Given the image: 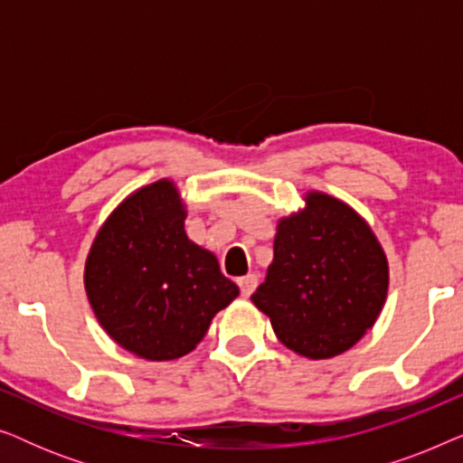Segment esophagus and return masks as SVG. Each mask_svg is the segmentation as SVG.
<instances>
[{
  "label": "esophagus",
  "mask_w": 463,
  "mask_h": 463,
  "mask_svg": "<svg viewBox=\"0 0 463 463\" xmlns=\"http://www.w3.org/2000/svg\"><path fill=\"white\" fill-rule=\"evenodd\" d=\"M257 282H259V278H257L255 274H249V276L240 278V280H238V284H240V293H242L244 297H250L252 290L257 288Z\"/></svg>",
  "instance_id": "1"
}]
</instances>
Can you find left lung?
I'll list each match as a JSON object with an SVG mask.
<instances>
[{
  "instance_id": "8db88e82",
  "label": "left lung",
  "mask_w": 463,
  "mask_h": 463,
  "mask_svg": "<svg viewBox=\"0 0 463 463\" xmlns=\"http://www.w3.org/2000/svg\"><path fill=\"white\" fill-rule=\"evenodd\" d=\"M282 219L274 261L252 303L278 339L307 358L350 350L373 326L388 295V261L371 227L326 194Z\"/></svg>"
}]
</instances>
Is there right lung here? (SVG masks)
Here are the masks:
<instances>
[{"mask_svg": "<svg viewBox=\"0 0 463 463\" xmlns=\"http://www.w3.org/2000/svg\"><path fill=\"white\" fill-rule=\"evenodd\" d=\"M183 221L173 183H151L111 213L86 261V293L99 322L147 360L192 352L213 316L240 293L217 257L187 238Z\"/></svg>", "mask_w": 463, "mask_h": 463, "instance_id": "obj_1", "label": "right lung"}]
</instances>
